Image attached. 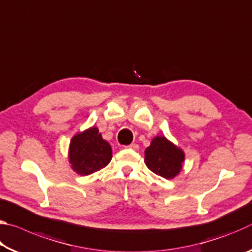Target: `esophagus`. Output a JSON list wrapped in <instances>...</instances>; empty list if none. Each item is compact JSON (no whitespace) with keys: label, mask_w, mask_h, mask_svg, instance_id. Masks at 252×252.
<instances>
[{"label":"esophagus","mask_w":252,"mask_h":252,"mask_svg":"<svg viewBox=\"0 0 252 252\" xmlns=\"http://www.w3.org/2000/svg\"><path fill=\"white\" fill-rule=\"evenodd\" d=\"M127 148H130V149H133V150H138L139 149V146L136 143H131L130 146H127Z\"/></svg>","instance_id":"obj_1"}]
</instances>
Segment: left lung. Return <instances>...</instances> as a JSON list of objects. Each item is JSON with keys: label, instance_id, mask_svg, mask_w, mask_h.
Listing matches in <instances>:
<instances>
[{"label": "left lung", "instance_id": "obj_1", "mask_svg": "<svg viewBox=\"0 0 252 252\" xmlns=\"http://www.w3.org/2000/svg\"><path fill=\"white\" fill-rule=\"evenodd\" d=\"M185 153L164 136H157L144 151L147 167L158 176L171 179L180 172Z\"/></svg>", "mask_w": 252, "mask_h": 252}]
</instances>
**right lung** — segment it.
<instances>
[{"label": "right lung", "mask_w": 252, "mask_h": 252, "mask_svg": "<svg viewBox=\"0 0 252 252\" xmlns=\"http://www.w3.org/2000/svg\"><path fill=\"white\" fill-rule=\"evenodd\" d=\"M112 159L110 144L102 139L96 127L76 134L71 140L70 162L72 169L81 176H88L103 169Z\"/></svg>", "instance_id": "add662e5"}]
</instances>
